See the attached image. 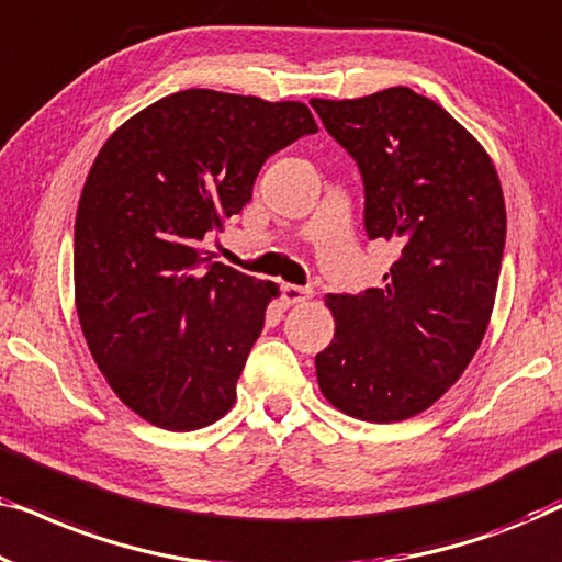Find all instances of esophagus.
Instances as JSON below:
<instances>
[{"mask_svg": "<svg viewBox=\"0 0 562 562\" xmlns=\"http://www.w3.org/2000/svg\"><path fill=\"white\" fill-rule=\"evenodd\" d=\"M281 296H283V302H286V304H302L312 296V289L296 286V283H283Z\"/></svg>", "mask_w": 562, "mask_h": 562, "instance_id": "34e87169", "label": "esophagus"}]
</instances>
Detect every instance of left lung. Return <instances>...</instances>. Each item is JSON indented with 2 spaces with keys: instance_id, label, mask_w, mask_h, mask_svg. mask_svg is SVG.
<instances>
[{
  "instance_id": "left-lung-1",
  "label": "left lung",
  "mask_w": 562,
  "mask_h": 562,
  "mask_svg": "<svg viewBox=\"0 0 562 562\" xmlns=\"http://www.w3.org/2000/svg\"><path fill=\"white\" fill-rule=\"evenodd\" d=\"M310 104L363 176L368 237L398 248L383 289L327 296L337 327L314 358L319 389L356 419H409L463 375L486 335L506 240L502 183L481 143L417 91Z\"/></svg>"
}]
</instances>
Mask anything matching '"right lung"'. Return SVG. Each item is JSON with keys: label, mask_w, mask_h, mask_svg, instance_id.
Masks as SVG:
<instances>
[{"label": "right lung", "mask_w": 562, "mask_h": 562, "mask_svg": "<svg viewBox=\"0 0 562 562\" xmlns=\"http://www.w3.org/2000/svg\"><path fill=\"white\" fill-rule=\"evenodd\" d=\"M312 133L302 102L187 89L99 150L76 212V312L106 383L150 425L189 432L235 404L279 286L202 240L250 202L266 158Z\"/></svg>", "instance_id": "1"}]
</instances>
